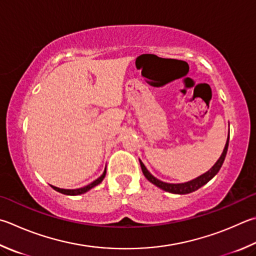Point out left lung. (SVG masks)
Returning <instances> with one entry per match:
<instances>
[{
    "label": "left lung",
    "instance_id": "1",
    "mask_svg": "<svg viewBox=\"0 0 256 256\" xmlns=\"http://www.w3.org/2000/svg\"><path fill=\"white\" fill-rule=\"evenodd\" d=\"M228 142H230V136L227 138V141L225 144L224 151H222V156L220 159L217 160L215 164L212 166V169H209L207 172H205L202 176H199L198 178L190 180L188 182H184V184H168V182H164L159 179H156V176H153L150 172H148V169L146 168V166L143 164V162L140 160V164H141V169L144 176L152 182L153 184H156V187H159L160 189L164 190V192H168L171 194H190L192 192H196L200 187H202L204 184H206L209 180L212 179L214 176L217 174L218 171L222 168V164H224L226 153H227V148H228Z\"/></svg>",
    "mask_w": 256,
    "mask_h": 256
}]
</instances>
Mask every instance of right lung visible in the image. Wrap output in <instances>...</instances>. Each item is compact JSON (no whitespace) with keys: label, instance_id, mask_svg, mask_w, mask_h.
Wrapping results in <instances>:
<instances>
[{"label":"right lung","instance_id":"obj_1","mask_svg":"<svg viewBox=\"0 0 256 256\" xmlns=\"http://www.w3.org/2000/svg\"><path fill=\"white\" fill-rule=\"evenodd\" d=\"M105 174H106V169L104 170L103 174H102L98 179H96L95 181H92V184L85 186V187L80 188V189H62V188H58V187H54V186H51L56 192H62L64 194H68V196H77V194H85L88 190H90L92 188H94L95 186H97L98 184H100L103 179L105 178Z\"/></svg>","mask_w":256,"mask_h":256}]
</instances>
